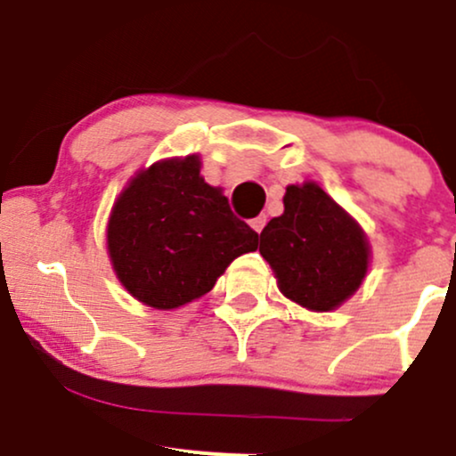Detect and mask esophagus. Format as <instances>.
<instances>
[{
  "mask_svg": "<svg viewBox=\"0 0 456 456\" xmlns=\"http://www.w3.org/2000/svg\"><path fill=\"white\" fill-rule=\"evenodd\" d=\"M265 224H266V216H265V214H262V216H256V218L251 220V227H254L257 233H260L262 229H265Z\"/></svg>",
  "mask_w": 456,
  "mask_h": 456,
  "instance_id": "1",
  "label": "esophagus"
}]
</instances>
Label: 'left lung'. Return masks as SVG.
Instances as JSON below:
<instances>
[{"mask_svg":"<svg viewBox=\"0 0 456 456\" xmlns=\"http://www.w3.org/2000/svg\"><path fill=\"white\" fill-rule=\"evenodd\" d=\"M260 254L280 291L314 311H330L357 291L369 242L355 220L315 183L287 187L284 214L260 233Z\"/></svg>","mask_w":456,"mask_h":456,"instance_id":"obj_1","label":"left lung"}]
</instances>
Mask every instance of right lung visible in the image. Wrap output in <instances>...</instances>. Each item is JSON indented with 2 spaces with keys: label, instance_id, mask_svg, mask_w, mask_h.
Wrapping results in <instances>:
<instances>
[{
  "label": "right lung",
  "instance_id": "1",
  "mask_svg": "<svg viewBox=\"0 0 456 456\" xmlns=\"http://www.w3.org/2000/svg\"><path fill=\"white\" fill-rule=\"evenodd\" d=\"M123 287L154 309H176L214 289L233 257L257 249V233L207 185L199 156L154 163L123 190L108 224Z\"/></svg>",
  "mask_w": 456,
  "mask_h": 456
}]
</instances>
